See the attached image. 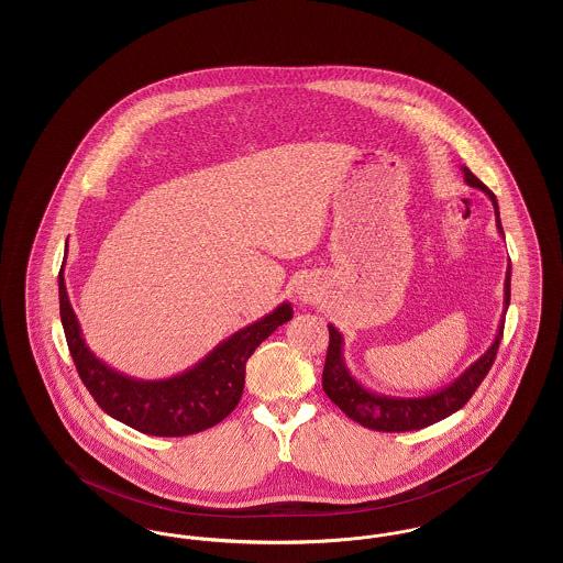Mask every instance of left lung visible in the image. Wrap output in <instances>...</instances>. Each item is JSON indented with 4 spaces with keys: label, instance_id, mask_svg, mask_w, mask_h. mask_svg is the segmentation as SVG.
Returning a JSON list of instances; mask_svg holds the SVG:
<instances>
[{
    "label": "left lung",
    "instance_id": "8db88e82",
    "mask_svg": "<svg viewBox=\"0 0 563 563\" xmlns=\"http://www.w3.org/2000/svg\"><path fill=\"white\" fill-rule=\"evenodd\" d=\"M462 173H464V179L468 186L483 189L489 196V200L494 202V209H496L498 232L505 234L494 191L485 188V184H482L466 166H462ZM509 301L510 262L507 280H505V314H507ZM503 333H505V321L500 322V327H498V335H496L492 349L487 350L477 363H473L464 374L460 375L452 386L443 388L441 393H434L430 397H420V399H395V397L388 399V397H377L374 393L365 390L350 375L344 365V358H342V344H344L342 333L333 324H329V349H327L324 369H322V390L349 418L365 429L379 430V432L427 429L430 424L455 413L475 395V390L479 388V384L494 365V358L500 349Z\"/></svg>",
    "mask_w": 563,
    "mask_h": 563
}]
</instances>
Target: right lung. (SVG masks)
<instances>
[{
  "label": "right lung",
  "instance_id": "obj_1",
  "mask_svg": "<svg viewBox=\"0 0 563 563\" xmlns=\"http://www.w3.org/2000/svg\"><path fill=\"white\" fill-rule=\"evenodd\" d=\"M58 303L67 346L92 399L111 418L154 437H188L228 418L241 401L249 356L283 322L294 319V308L283 303L262 321L228 338L186 374L139 382L109 369L86 349L67 297L63 268L58 272Z\"/></svg>",
  "mask_w": 563,
  "mask_h": 563
}]
</instances>
